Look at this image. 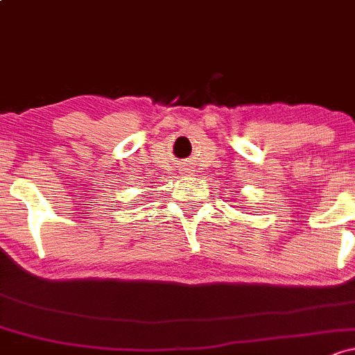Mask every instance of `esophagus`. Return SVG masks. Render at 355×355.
I'll return each instance as SVG.
<instances>
[{"label":"esophagus","instance_id":"esophagus-1","mask_svg":"<svg viewBox=\"0 0 355 355\" xmlns=\"http://www.w3.org/2000/svg\"><path fill=\"white\" fill-rule=\"evenodd\" d=\"M186 171H188V173H189V169H186Z\"/></svg>","mask_w":355,"mask_h":355}]
</instances>
